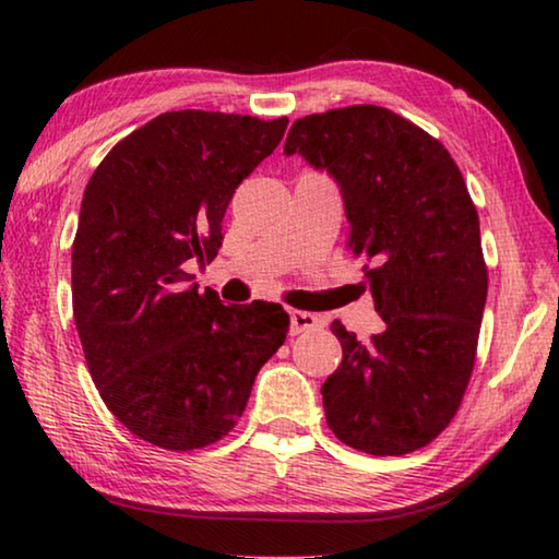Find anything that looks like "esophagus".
<instances>
[{
    "label": "esophagus",
    "instance_id": "1",
    "mask_svg": "<svg viewBox=\"0 0 559 559\" xmlns=\"http://www.w3.org/2000/svg\"><path fill=\"white\" fill-rule=\"evenodd\" d=\"M320 325V318L316 313H306V310H290V335L308 333Z\"/></svg>",
    "mask_w": 559,
    "mask_h": 559
}]
</instances>
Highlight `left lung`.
I'll return each mask as SVG.
<instances>
[{"instance_id": "1", "label": "left lung", "mask_w": 559, "mask_h": 559, "mask_svg": "<svg viewBox=\"0 0 559 559\" xmlns=\"http://www.w3.org/2000/svg\"><path fill=\"white\" fill-rule=\"evenodd\" d=\"M283 153L335 177L347 249L384 330L370 343L335 320L343 362L323 384L328 427L372 456H402L449 427L466 392L488 269L478 212L449 150L396 112L349 106L293 122Z\"/></svg>"}]
</instances>
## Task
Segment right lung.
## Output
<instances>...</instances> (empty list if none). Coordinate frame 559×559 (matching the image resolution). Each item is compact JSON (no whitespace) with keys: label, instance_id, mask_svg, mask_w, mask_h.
Instances as JSON below:
<instances>
[{"label":"right lung","instance_id":"1","mask_svg":"<svg viewBox=\"0 0 559 559\" xmlns=\"http://www.w3.org/2000/svg\"><path fill=\"white\" fill-rule=\"evenodd\" d=\"M288 118L173 110L130 132L83 192L71 253L73 318L88 372L126 429L167 451L234 429L286 340L278 302L224 306L187 286L214 261L231 197L278 147Z\"/></svg>","mask_w":559,"mask_h":559}]
</instances>
